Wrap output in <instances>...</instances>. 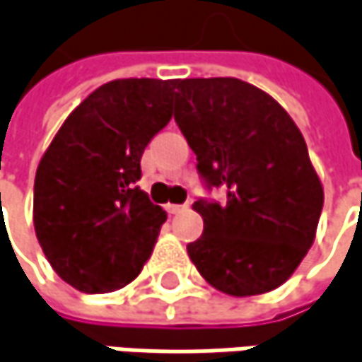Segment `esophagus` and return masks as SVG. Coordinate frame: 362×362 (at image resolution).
Listing matches in <instances>:
<instances>
[{"instance_id": "esophagus-1", "label": "esophagus", "mask_w": 362, "mask_h": 362, "mask_svg": "<svg viewBox=\"0 0 362 362\" xmlns=\"http://www.w3.org/2000/svg\"><path fill=\"white\" fill-rule=\"evenodd\" d=\"M187 208H189V204H183V206H181V204H167V206H165V209H167L171 216H175V214H181V211H185Z\"/></svg>"}]
</instances>
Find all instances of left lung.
<instances>
[{"label":"left lung","instance_id":"1","mask_svg":"<svg viewBox=\"0 0 362 362\" xmlns=\"http://www.w3.org/2000/svg\"><path fill=\"white\" fill-rule=\"evenodd\" d=\"M175 122L197 156L204 234L187 244L202 277L228 296H259L289 279L314 244L324 189L305 140L271 95L234 77L179 79Z\"/></svg>","mask_w":362,"mask_h":362}]
</instances>
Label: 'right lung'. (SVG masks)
<instances>
[{"label":"right lung","instance_id":"obj_1","mask_svg":"<svg viewBox=\"0 0 362 362\" xmlns=\"http://www.w3.org/2000/svg\"><path fill=\"white\" fill-rule=\"evenodd\" d=\"M177 81L118 79L83 100L34 179V228L57 275L85 293L138 277L167 214L136 183L146 144L173 116Z\"/></svg>","mask_w":362,"mask_h":362}]
</instances>
